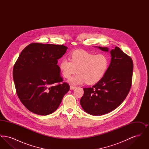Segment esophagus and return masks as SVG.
<instances>
[{"label": "esophagus", "instance_id": "34e87169", "mask_svg": "<svg viewBox=\"0 0 149 149\" xmlns=\"http://www.w3.org/2000/svg\"><path fill=\"white\" fill-rule=\"evenodd\" d=\"M75 88H76V86H72V85H70V89L71 90H73V89H74Z\"/></svg>", "mask_w": 149, "mask_h": 149}]
</instances>
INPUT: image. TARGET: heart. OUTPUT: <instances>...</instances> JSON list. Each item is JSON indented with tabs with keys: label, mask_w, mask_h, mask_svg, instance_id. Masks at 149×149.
<instances>
[{
	"label": "heart",
	"mask_w": 149,
	"mask_h": 149,
	"mask_svg": "<svg viewBox=\"0 0 149 149\" xmlns=\"http://www.w3.org/2000/svg\"><path fill=\"white\" fill-rule=\"evenodd\" d=\"M70 58V61L62 58L58 66L61 74L66 79L78 72L69 80L71 84L84 82L88 85L97 84L105 75L109 64V58L106 55H96L84 50L73 52Z\"/></svg>",
	"instance_id": "obj_1"
}]
</instances>
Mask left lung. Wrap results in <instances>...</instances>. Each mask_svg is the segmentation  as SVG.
<instances>
[{"mask_svg": "<svg viewBox=\"0 0 149 149\" xmlns=\"http://www.w3.org/2000/svg\"><path fill=\"white\" fill-rule=\"evenodd\" d=\"M104 52L108 47H95ZM111 60L107 72L92 88H84L80 105L87 113L101 116L112 111L126 98L132 84L133 62L118 47L109 51Z\"/></svg>", "mask_w": 149, "mask_h": 149, "instance_id": "left-lung-1", "label": "left lung"}]
</instances>
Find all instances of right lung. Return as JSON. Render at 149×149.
Wrapping results in <instances>:
<instances>
[{"mask_svg": "<svg viewBox=\"0 0 149 149\" xmlns=\"http://www.w3.org/2000/svg\"><path fill=\"white\" fill-rule=\"evenodd\" d=\"M68 48L64 45L32 43L26 47L14 65L13 78L17 94L33 113L55 112L70 86L60 75L57 60Z\"/></svg>", "mask_w": 149, "mask_h": 149, "instance_id": "add662e5", "label": "right lung"}]
</instances>
